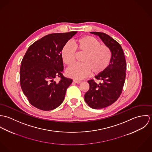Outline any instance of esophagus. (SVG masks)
<instances>
[{
  "label": "esophagus",
  "instance_id": "esophagus-1",
  "mask_svg": "<svg viewBox=\"0 0 152 152\" xmlns=\"http://www.w3.org/2000/svg\"><path fill=\"white\" fill-rule=\"evenodd\" d=\"M73 81H74L75 83H76V84H80V83H81V81H77V80H74Z\"/></svg>",
  "mask_w": 152,
  "mask_h": 152
}]
</instances>
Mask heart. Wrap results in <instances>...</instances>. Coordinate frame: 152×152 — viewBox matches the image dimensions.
Returning a JSON list of instances; mask_svg holds the SVG:
<instances>
[{
    "instance_id": "heart-1",
    "label": "heart",
    "mask_w": 152,
    "mask_h": 152,
    "mask_svg": "<svg viewBox=\"0 0 152 152\" xmlns=\"http://www.w3.org/2000/svg\"><path fill=\"white\" fill-rule=\"evenodd\" d=\"M74 47L66 43L61 50L63 61L65 65H71L75 61L76 50L78 54H84L81 64H75L66 70L68 77L75 80H82L92 73L98 75L108 66L112 57L108 46L101 44L95 37L86 36L75 40Z\"/></svg>"
}]
</instances>
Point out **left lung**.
Listing matches in <instances>:
<instances>
[{
    "label": "left lung",
    "mask_w": 152,
    "mask_h": 152,
    "mask_svg": "<svg viewBox=\"0 0 152 152\" xmlns=\"http://www.w3.org/2000/svg\"><path fill=\"white\" fill-rule=\"evenodd\" d=\"M98 36L111 51L112 57L108 68L95 78L102 81L97 84L94 80L88 81L89 89L84 95L85 101L93 109H102L114 103L120 96L126 78V62L121 45L109 35L92 31Z\"/></svg>",
    "instance_id": "obj_1"
}]
</instances>
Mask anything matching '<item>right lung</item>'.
Listing matches in <instances>:
<instances>
[{
  "instance_id": "obj_1",
  "label": "right lung",
  "mask_w": 152,
  "mask_h": 152,
  "mask_svg": "<svg viewBox=\"0 0 152 152\" xmlns=\"http://www.w3.org/2000/svg\"><path fill=\"white\" fill-rule=\"evenodd\" d=\"M77 31L53 33L32 44L24 56L20 69L22 91L31 105L43 110L59 107L72 82L63 75V46ZM60 77L58 83L53 81Z\"/></svg>"
}]
</instances>
